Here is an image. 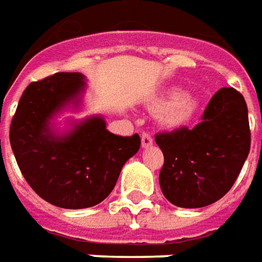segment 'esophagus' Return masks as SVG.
Listing matches in <instances>:
<instances>
[{"instance_id": "1", "label": "esophagus", "mask_w": 262, "mask_h": 262, "mask_svg": "<svg viewBox=\"0 0 262 262\" xmlns=\"http://www.w3.org/2000/svg\"><path fill=\"white\" fill-rule=\"evenodd\" d=\"M153 144V137L150 133H143L141 134V146L147 148V147H150Z\"/></svg>"}]
</instances>
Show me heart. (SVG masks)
Listing matches in <instances>:
<instances>
[{
	"label": "heart",
	"mask_w": 262,
	"mask_h": 262,
	"mask_svg": "<svg viewBox=\"0 0 262 262\" xmlns=\"http://www.w3.org/2000/svg\"><path fill=\"white\" fill-rule=\"evenodd\" d=\"M157 105H163L162 118L166 124H179L189 118L195 107V100L188 95H181L178 92L169 93L166 99H160Z\"/></svg>",
	"instance_id": "heart-1"
}]
</instances>
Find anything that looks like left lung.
Instances as JSON below:
<instances>
[{"instance_id": "1", "label": "left lung", "mask_w": 262, "mask_h": 262, "mask_svg": "<svg viewBox=\"0 0 262 262\" xmlns=\"http://www.w3.org/2000/svg\"><path fill=\"white\" fill-rule=\"evenodd\" d=\"M155 140L165 157L159 182L167 201L182 208L210 206L233 186L251 148L245 99L223 87L200 124L157 133Z\"/></svg>"}]
</instances>
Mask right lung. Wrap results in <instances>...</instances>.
<instances>
[{
  "instance_id": "1",
  "label": "right lung",
  "mask_w": 262,
  "mask_h": 262,
  "mask_svg": "<svg viewBox=\"0 0 262 262\" xmlns=\"http://www.w3.org/2000/svg\"><path fill=\"white\" fill-rule=\"evenodd\" d=\"M80 73H56L26 87L10 125V144L21 173L40 198L61 208L102 203L121 169L134 156L138 134L115 136L102 118H89L67 136L56 137L49 119L86 86Z\"/></svg>"
}]
</instances>
